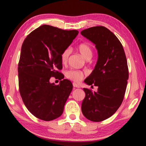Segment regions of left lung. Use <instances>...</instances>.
I'll use <instances>...</instances> for the list:
<instances>
[{"label": "left lung", "mask_w": 146, "mask_h": 146, "mask_svg": "<svg viewBox=\"0 0 146 146\" xmlns=\"http://www.w3.org/2000/svg\"><path fill=\"white\" fill-rule=\"evenodd\" d=\"M78 33L44 24L23 42L18 67L20 94L29 111L39 119L51 121L62 114L73 85L58 70L62 68V55ZM51 76L58 79L55 83L49 81Z\"/></svg>", "instance_id": "1"}]
</instances>
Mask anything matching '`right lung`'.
<instances>
[{"label":"right lung","mask_w":146,"mask_h":146,"mask_svg":"<svg viewBox=\"0 0 146 146\" xmlns=\"http://www.w3.org/2000/svg\"><path fill=\"white\" fill-rule=\"evenodd\" d=\"M81 35L95 44L98 53L81 110L87 119L101 122L111 117L123 101L129 76L126 56L119 40L105 27H92Z\"/></svg>","instance_id":"obj_1"}]
</instances>
